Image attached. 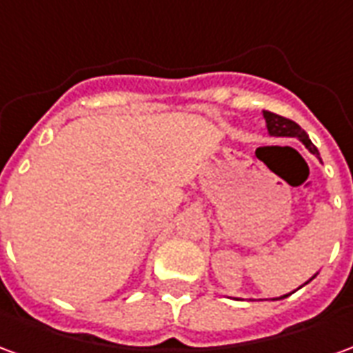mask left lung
Returning a JSON list of instances; mask_svg holds the SVG:
<instances>
[{"label":"left lung","mask_w":353,"mask_h":353,"mask_svg":"<svg viewBox=\"0 0 353 353\" xmlns=\"http://www.w3.org/2000/svg\"><path fill=\"white\" fill-rule=\"evenodd\" d=\"M263 117H265V123H266V130L270 136H285V138H299L303 141L306 149L310 151L312 154H316L319 159V151L318 147L314 145L308 138V134L295 123V121H291V119H285V117L276 115L272 111H263ZM321 161V159H319ZM308 283V281H306ZM288 295L280 296V299H285Z\"/></svg>","instance_id":"obj_1"}]
</instances>
